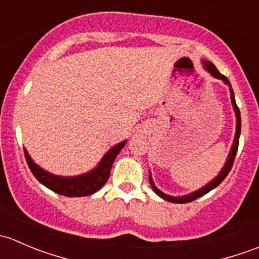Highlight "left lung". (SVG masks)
Segmentation results:
<instances>
[{"instance_id":"1","label":"left lung","mask_w":259,"mask_h":259,"mask_svg":"<svg viewBox=\"0 0 259 259\" xmlns=\"http://www.w3.org/2000/svg\"><path fill=\"white\" fill-rule=\"evenodd\" d=\"M203 66H204V69L207 70L208 72H209L211 76L215 77V79L222 80L224 83H226V85H228L229 93H231L232 106H233L234 114H236V121H237L236 134H234L233 144H232L231 151H229V154H228V158H227L226 163H224L223 168H222V170L219 171L218 176H217L213 180H210L208 184H205L204 187H202L200 189L195 190V192L189 193V194H187V195H182V197H173V195L165 194V193H163L160 189H158V188H156V185L154 184V182H153V178H151V173L149 171V182H150V185H151V188H153L154 192H155L156 194L159 195V197L163 198V199H165V200H168V202H170V203H178V204H180V203L192 202V200H195L197 198H199V197H202V195L207 194V193L210 192L211 189H214L215 187H218V185L221 184V183L223 182L224 179H226V177L228 176L229 170H231L232 165H233V161H234V158H236L237 150H238L239 135H241V113H239V109H238V106H237V104H236V99H234L233 89H232L231 82H229V80L227 79L224 75H222L221 72L218 71V69H217V67L214 66V65L211 64L210 61H208V60H203Z\"/></svg>"}]
</instances>
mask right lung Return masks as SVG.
<instances>
[{
    "instance_id": "1",
    "label": "right lung",
    "mask_w": 259,
    "mask_h": 259,
    "mask_svg": "<svg viewBox=\"0 0 259 259\" xmlns=\"http://www.w3.org/2000/svg\"><path fill=\"white\" fill-rule=\"evenodd\" d=\"M125 144H126V140L117 143L113 148L109 149L108 153L101 158V160L93 170L74 177L55 176V174L50 173L32 160L25 148H23V151H25L26 161H27L31 171L41 184L51 189L52 192L65 195V197H86V195L94 194L105 185L110 177V170L115 158L121 151Z\"/></svg>"
}]
</instances>
